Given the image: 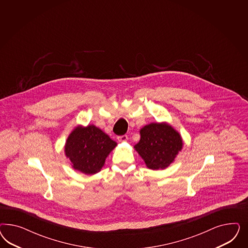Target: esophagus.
Here are the masks:
<instances>
[{"instance_id": "esophagus-1", "label": "esophagus", "mask_w": 248, "mask_h": 248, "mask_svg": "<svg viewBox=\"0 0 248 248\" xmlns=\"http://www.w3.org/2000/svg\"><path fill=\"white\" fill-rule=\"evenodd\" d=\"M117 139H118L119 142H125V141H127V135H121V136L117 137Z\"/></svg>"}]
</instances>
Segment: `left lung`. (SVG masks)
<instances>
[{"mask_svg":"<svg viewBox=\"0 0 248 248\" xmlns=\"http://www.w3.org/2000/svg\"><path fill=\"white\" fill-rule=\"evenodd\" d=\"M141 139L135 149L152 170L165 169L183 148V140L168 124L152 123L140 130Z\"/></svg>","mask_w":248,"mask_h":248,"instance_id":"8db88e82","label":"left lung"}]
</instances>
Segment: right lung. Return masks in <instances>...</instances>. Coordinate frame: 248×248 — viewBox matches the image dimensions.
Segmentation results:
<instances>
[{"label":"right lung","mask_w":248,"mask_h":248,"mask_svg":"<svg viewBox=\"0 0 248 248\" xmlns=\"http://www.w3.org/2000/svg\"><path fill=\"white\" fill-rule=\"evenodd\" d=\"M116 145L101 129L92 124L75 128L67 138L64 152L75 170L94 174L101 171L105 159Z\"/></svg>","instance_id":"1"}]
</instances>
